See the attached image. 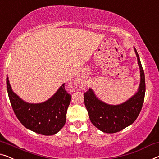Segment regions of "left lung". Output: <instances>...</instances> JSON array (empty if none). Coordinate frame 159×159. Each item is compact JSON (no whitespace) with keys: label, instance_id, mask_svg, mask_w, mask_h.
<instances>
[{"label":"left lung","instance_id":"1","mask_svg":"<svg viewBox=\"0 0 159 159\" xmlns=\"http://www.w3.org/2000/svg\"><path fill=\"white\" fill-rule=\"evenodd\" d=\"M140 69V84L138 90L131 98L118 105L103 102L89 89L84 94V103L92 124L98 130L107 134L116 133L131 125L138 117L145 96V75L136 49L134 47Z\"/></svg>","mask_w":159,"mask_h":159}]
</instances>
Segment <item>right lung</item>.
<instances>
[{
    "instance_id": "1",
    "label": "right lung",
    "mask_w": 159,
    "mask_h": 159,
    "mask_svg": "<svg viewBox=\"0 0 159 159\" xmlns=\"http://www.w3.org/2000/svg\"><path fill=\"white\" fill-rule=\"evenodd\" d=\"M6 84L14 113L26 129L44 136H52L63 127L71 100L70 95L66 91L64 84L48 100L38 103H28L14 93L8 75Z\"/></svg>"
}]
</instances>
